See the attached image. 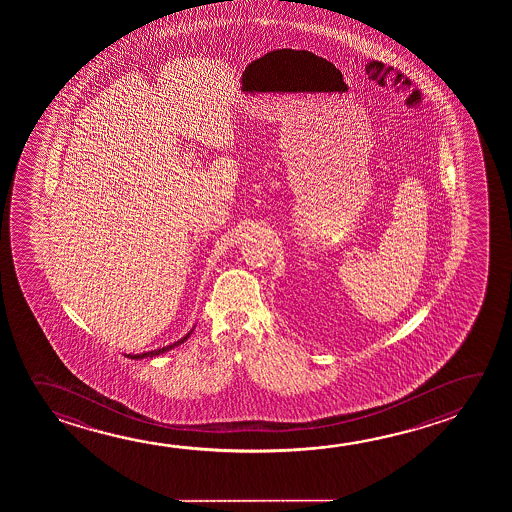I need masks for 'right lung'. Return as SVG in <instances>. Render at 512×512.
Returning a JSON list of instances; mask_svg holds the SVG:
<instances>
[{
    "label": "right lung",
    "mask_w": 512,
    "mask_h": 512,
    "mask_svg": "<svg viewBox=\"0 0 512 512\" xmlns=\"http://www.w3.org/2000/svg\"><path fill=\"white\" fill-rule=\"evenodd\" d=\"M196 327V325H194ZM194 327L185 334L184 337H180L178 341H175V343L168 344V346H162V348H157V350H151V352H144V353H128V355H125V357H128V359H135V361H139V359H148V357H157V355H162V353L169 352V350H173V348H176V346H180V344H184L189 337H191V334H193Z\"/></svg>",
    "instance_id": "add662e5"
}]
</instances>
